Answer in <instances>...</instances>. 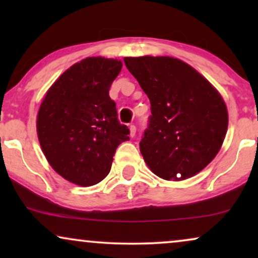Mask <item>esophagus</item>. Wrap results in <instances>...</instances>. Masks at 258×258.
<instances>
[{
    "label": "esophagus",
    "instance_id": "obj_1",
    "mask_svg": "<svg viewBox=\"0 0 258 258\" xmlns=\"http://www.w3.org/2000/svg\"><path fill=\"white\" fill-rule=\"evenodd\" d=\"M129 130H130V136H132V137L135 136V134H136V126L134 125V124H130V125H129Z\"/></svg>",
    "mask_w": 258,
    "mask_h": 258
}]
</instances>
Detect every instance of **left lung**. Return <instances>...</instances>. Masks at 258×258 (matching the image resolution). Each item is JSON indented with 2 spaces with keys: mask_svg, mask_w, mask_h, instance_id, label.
I'll return each instance as SVG.
<instances>
[{
  "mask_svg": "<svg viewBox=\"0 0 258 258\" xmlns=\"http://www.w3.org/2000/svg\"><path fill=\"white\" fill-rule=\"evenodd\" d=\"M124 63L150 101L149 123L140 142L148 167L167 181L196 175L214 160L227 134L223 98L178 58L142 56L124 57Z\"/></svg>",
  "mask_w": 258,
  "mask_h": 258,
  "instance_id": "obj_1",
  "label": "left lung"
}]
</instances>
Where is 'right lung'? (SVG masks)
<instances>
[{"label": "right lung", "instance_id": "1", "mask_svg": "<svg viewBox=\"0 0 258 258\" xmlns=\"http://www.w3.org/2000/svg\"><path fill=\"white\" fill-rule=\"evenodd\" d=\"M122 69L114 58L87 57L67 69L47 91L37 114V136L52 169L77 185L109 174L117 147L129 140L109 88Z\"/></svg>", "mask_w": 258, "mask_h": 258}]
</instances>
